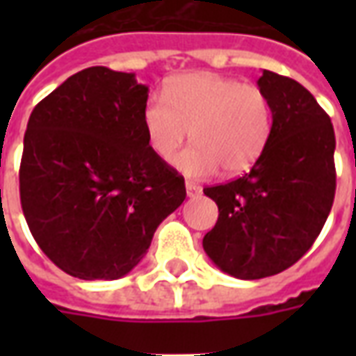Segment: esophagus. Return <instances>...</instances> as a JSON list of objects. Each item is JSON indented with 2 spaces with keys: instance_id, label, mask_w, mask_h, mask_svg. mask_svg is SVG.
<instances>
[{
  "instance_id": "esophagus-1",
  "label": "esophagus",
  "mask_w": 356,
  "mask_h": 356,
  "mask_svg": "<svg viewBox=\"0 0 356 356\" xmlns=\"http://www.w3.org/2000/svg\"><path fill=\"white\" fill-rule=\"evenodd\" d=\"M185 188H186V196H188V198H196V196H200L202 194V186L196 185V183H191V181H186Z\"/></svg>"
}]
</instances>
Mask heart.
<instances>
[{
	"label": "heart",
	"instance_id": "obj_1",
	"mask_svg": "<svg viewBox=\"0 0 356 356\" xmlns=\"http://www.w3.org/2000/svg\"><path fill=\"white\" fill-rule=\"evenodd\" d=\"M273 104L255 83H242L216 72H188L152 95L143 110L148 145L170 162L181 145H193L175 158L183 175L206 179L223 170L240 175L252 170L273 133Z\"/></svg>",
	"mask_w": 356,
	"mask_h": 356
}]
</instances>
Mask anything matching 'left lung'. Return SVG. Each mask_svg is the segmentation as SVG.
I'll return each mask as SVG.
<instances>
[{
	"mask_svg": "<svg viewBox=\"0 0 356 356\" xmlns=\"http://www.w3.org/2000/svg\"><path fill=\"white\" fill-rule=\"evenodd\" d=\"M273 133L244 177L208 186L219 219L202 246L227 275L257 280L282 273L313 246L336 194V135L330 116L299 81L263 70Z\"/></svg>",
	"mask_w": 356,
	"mask_h": 356,
	"instance_id": "left-lung-1",
	"label": "left lung"
}]
</instances>
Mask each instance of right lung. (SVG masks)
<instances>
[{
    "mask_svg": "<svg viewBox=\"0 0 356 356\" xmlns=\"http://www.w3.org/2000/svg\"><path fill=\"white\" fill-rule=\"evenodd\" d=\"M147 99L135 74L91 66L30 114L20 204L38 246L70 276L131 273L158 225L185 200V179L148 145Z\"/></svg>",
    "mask_w": 356,
    "mask_h": 356,
    "instance_id": "obj_1",
    "label": "right lung"
}]
</instances>
